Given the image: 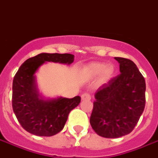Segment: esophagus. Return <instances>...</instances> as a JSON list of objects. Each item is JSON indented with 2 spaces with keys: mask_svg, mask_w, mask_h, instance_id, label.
Wrapping results in <instances>:
<instances>
[{
  "mask_svg": "<svg viewBox=\"0 0 158 158\" xmlns=\"http://www.w3.org/2000/svg\"><path fill=\"white\" fill-rule=\"evenodd\" d=\"M81 99H82V100H89L91 99L90 94H88V93H85L81 95Z\"/></svg>",
  "mask_w": 158,
  "mask_h": 158,
  "instance_id": "esophagus-1",
  "label": "esophagus"
}]
</instances>
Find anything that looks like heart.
I'll use <instances>...</instances> for the list:
<instances>
[{
  "label": "heart",
  "instance_id": "b5f03b06",
  "mask_svg": "<svg viewBox=\"0 0 158 158\" xmlns=\"http://www.w3.org/2000/svg\"><path fill=\"white\" fill-rule=\"evenodd\" d=\"M86 73L89 77H99L102 74L104 79H109L113 73V69L103 63L91 64L86 68Z\"/></svg>",
  "mask_w": 158,
  "mask_h": 158
}]
</instances>
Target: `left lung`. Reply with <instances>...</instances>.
<instances>
[{
	"mask_svg": "<svg viewBox=\"0 0 158 158\" xmlns=\"http://www.w3.org/2000/svg\"><path fill=\"white\" fill-rule=\"evenodd\" d=\"M115 59L121 73L97 90L89 119L93 130L106 138L131 132L146 106V82L136 65L128 58Z\"/></svg>",
	"mask_w": 158,
	"mask_h": 158,
	"instance_id": "8db88e82",
	"label": "left lung"
}]
</instances>
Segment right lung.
Instances as JSON below:
<instances>
[{
  "mask_svg": "<svg viewBox=\"0 0 158 158\" xmlns=\"http://www.w3.org/2000/svg\"><path fill=\"white\" fill-rule=\"evenodd\" d=\"M70 53H40L27 59L15 74L12 84V108L17 119L27 132L39 136H52L61 131L69 112L79 106L80 97L72 99H39L35 85L34 73L44 62L70 64Z\"/></svg>",
  "mask_w": 158,
  "mask_h": 158,
  "instance_id": "1",
  "label": "right lung"
}]
</instances>
